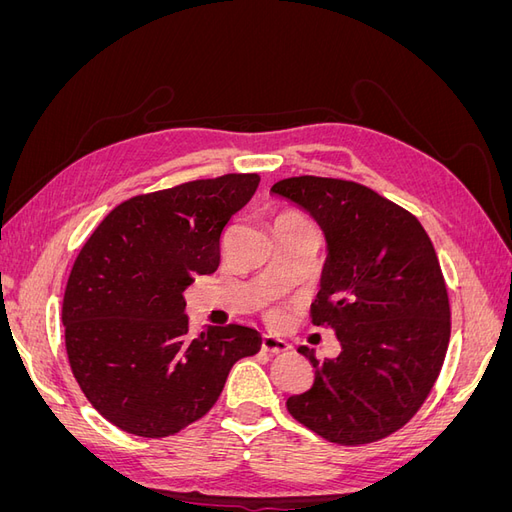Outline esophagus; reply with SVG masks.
I'll return each instance as SVG.
<instances>
[{"label":"esophagus","mask_w":512,"mask_h":512,"mask_svg":"<svg viewBox=\"0 0 512 512\" xmlns=\"http://www.w3.org/2000/svg\"><path fill=\"white\" fill-rule=\"evenodd\" d=\"M260 348L265 352H273V354H282L290 350V344L284 342L280 337H273V335H262L260 339Z\"/></svg>","instance_id":"1"}]
</instances>
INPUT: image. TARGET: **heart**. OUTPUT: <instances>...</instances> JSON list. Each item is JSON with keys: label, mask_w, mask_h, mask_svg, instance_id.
I'll return each mask as SVG.
<instances>
[{"label": "heart", "mask_w": 512, "mask_h": 512, "mask_svg": "<svg viewBox=\"0 0 512 512\" xmlns=\"http://www.w3.org/2000/svg\"><path fill=\"white\" fill-rule=\"evenodd\" d=\"M267 318H269V322H280L282 320V312L277 307H271V309H267Z\"/></svg>", "instance_id": "1"}]
</instances>
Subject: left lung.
Wrapping results in <instances>:
<instances>
[{
  "label": "left lung",
  "mask_w": 512,
  "mask_h": 512,
  "mask_svg": "<svg viewBox=\"0 0 512 512\" xmlns=\"http://www.w3.org/2000/svg\"><path fill=\"white\" fill-rule=\"evenodd\" d=\"M271 194L307 211L327 239L312 322L331 327L337 359L318 361L312 389L288 412L324 440L356 446L404 427L423 406L451 339V307L431 239L414 215L365 188L290 177Z\"/></svg>",
  "instance_id": "8db88e82"
}]
</instances>
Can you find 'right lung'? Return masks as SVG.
<instances>
[{
  "label": "right lung",
  "instance_id": "1",
  "mask_svg": "<svg viewBox=\"0 0 512 512\" xmlns=\"http://www.w3.org/2000/svg\"><path fill=\"white\" fill-rule=\"evenodd\" d=\"M260 183L256 173L134 196L91 232L61 305L81 391L108 423L164 438L205 416L230 367L260 350L241 324L190 333L183 290L220 265V237Z\"/></svg>",
  "mask_w": 512,
  "mask_h": 512
}]
</instances>
